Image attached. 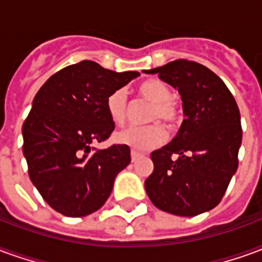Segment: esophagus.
<instances>
[{
	"label": "esophagus",
	"instance_id": "obj_1",
	"mask_svg": "<svg viewBox=\"0 0 262 262\" xmlns=\"http://www.w3.org/2000/svg\"><path fill=\"white\" fill-rule=\"evenodd\" d=\"M130 157H132V161L135 163L137 159H140L142 157V154L140 153H137V151H135V150H132V153H130Z\"/></svg>",
	"mask_w": 262,
	"mask_h": 262
}]
</instances>
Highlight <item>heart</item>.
<instances>
[{
  "label": "heart",
  "mask_w": 262,
  "mask_h": 262,
  "mask_svg": "<svg viewBox=\"0 0 262 262\" xmlns=\"http://www.w3.org/2000/svg\"><path fill=\"white\" fill-rule=\"evenodd\" d=\"M137 94L147 102L153 103V108L148 115V122H161L167 127L174 129L181 122V111L172 101V92L160 80L143 81L137 86ZM106 112L109 119L115 125H123L127 116V99L125 91L118 90L106 98ZM167 139L164 127L160 125H150L146 127H127L115 135V140L137 150L148 151L159 147Z\"/></svg>",
  "instance_id": "heart-1"
}]
</instances>
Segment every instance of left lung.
Listing matches in <instances>:
<instances>
[{"mask_svg":"<svg viewBox=\"0 0 262 262\" xmlns=\"http://www.w3.org/2000/svg\"><path fill=\"white\" fill-rule=\"evenodd\" d=\"M180 92L185 119L168 144L151 153L144 188L156 208L196 216L222 201L238 165L242 122L236 99L208 67L176 60L144 70Z\"/></svg>","mask_w":262,"mask_h":262,"instance_id":"1","label":"left lung"}]
</instances>
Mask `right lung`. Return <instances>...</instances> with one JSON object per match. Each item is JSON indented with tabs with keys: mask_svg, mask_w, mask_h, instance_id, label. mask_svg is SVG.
I'll return each instance as SVG.
<instances>
[{
	"mask_svg": "<svg viewBox=\"0 0 262 262\" xmlns=\"http://www.w3.org/2000/svg\"><path fill=\"white\" fill-rule=\"evenodd\" d=\"M139 75L84 60L52 75L33 98L22 126L24 156L32 184L56 212L70 217L94 213L130 163L127 146L98 150L92 144L115 129L106 98Z\"/></svg>",
	"mask_w": 262,
	"mask_h": 262,
	"instance_id": "obj_1",
	"label": "right lung"
}]
</instances>
